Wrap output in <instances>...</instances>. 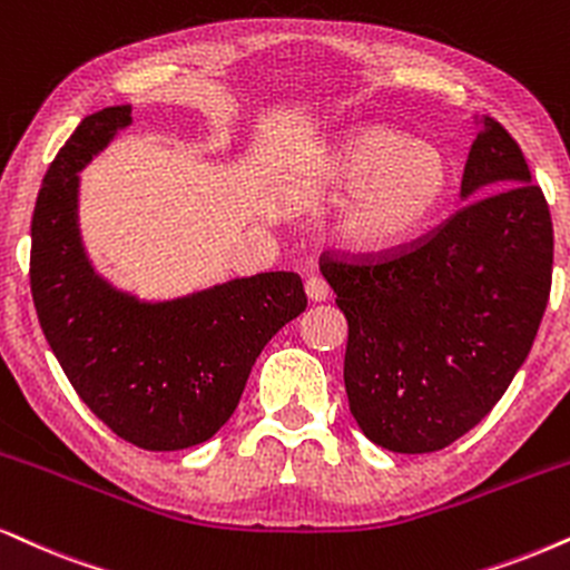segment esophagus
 Returning <instances> with one entry per match:
<instances>
[{
  "label": "esophagus",
  "instance_id": "34e87169",
  "mask_svg": "<svg viewBox=\"0 0 570 570\" xmlns=\"http://www.w3.org/2000/svg\"><path fill=\"white\" fill-rule=\"evenodd\" d=\"M305 294L309 302H323L328 299V284L321 276H309L305 281Z\"/></svg>",
  "mask_w": 570,
  "mask_h": 570
}]
</instances>
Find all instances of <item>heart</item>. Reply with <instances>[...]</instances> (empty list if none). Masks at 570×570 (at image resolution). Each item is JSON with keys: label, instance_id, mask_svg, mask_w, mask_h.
<instances>
[{"label": "heart", "instance_id": "1", "mask_svg": "<svg viewBox=\"0 0 570 570\" xmlns=\"http://www.w3.org/2000/svg\"><path fill=\"white\" fill-rule=\"evenodd\" d=\"M450 178L442 147L381 124L352 128L315 160L318 186L347 194L336 232L355 252H389L415 239L442 207Z\"/></svg>", "mask_w": 570, "mask_h": 570}]
</instances>
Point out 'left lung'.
Returning <instances> with one entry per match:
<instances>
[{
  "mask_svg": "<svg viewBox=\"0 0 570 570\" xmlns=\"http://www.w3.org/2000/svg\"><path fill=\"white\" fill-rule=\"evenodd\" d=\"M460 197L471 202L407 249L321 257L350 326V413L373 444L405 455L444 450L489 415L550 299V207L521 147L489 115Z\"/></svg>",
  "mask_w": 570,
  "mask_h": 570,
  "instance_id": "1",
  "label": "left lung"
}]
</instances>
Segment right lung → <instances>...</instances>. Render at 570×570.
<instances>
[{"instance_id":"obj_1","label":"right lung","mask_w":570,"mask_h":570,"mask_svg":"<svg viewBox=\"0 0 570 570\" xmlns=\"http://www.w3.org/2000/svg\"><path fill=\"white\" fill-rule=\"evenodd\" d=\"M126 126L131 105L89 115L49 165L31 220V294L49 347L91 413L141 450H186L232 417L257 355L307 297L289 271L168 302L107 284L78 232V170Z\"/></svg>"}]
</instances>
